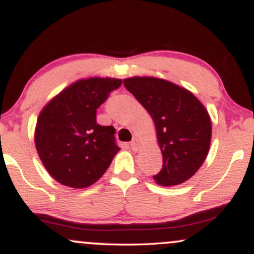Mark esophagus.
Returning <instances> with one entry per match:
<instances>
[{
	"label": "esophagus",
	"instance_id": "obj_1",
	"mask_svg": "<svg viewBox=\"0 0 254 254\" xmlns=\"http://www.w3.org/2000/svg\"><path fill=\"white\" fill-rule=\"evenodd\" d=\"M130 147H131V150H132V151H138L139 148H141V142H139V139L136 138V137H135V138L131 141Z\"/></svg>",
	"mask_w": 254,
	"mask_h": 254
}]
</instances>
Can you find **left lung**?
I'll list each match as a JSON object with an SVG mask.
<instances>
[{
  "label": "left lung",
  "instance_id": "left-lung-1",
  "mask_svg": "<svg viewBox=\"0 0 254 254\" xmlns=\"http://www.w3.org/2000/svg\"><path fill=\"white\" fill-rule=\"evenodd\" d=\"M123 81L155 124L164 162L154 176L155 183L161 186L185 183L208 156L212 129L208 110L193 93L165 78L133 76Z\"/></svg>",
  "mask_w": 254,
  "mask_h": 254
}]
</instances>
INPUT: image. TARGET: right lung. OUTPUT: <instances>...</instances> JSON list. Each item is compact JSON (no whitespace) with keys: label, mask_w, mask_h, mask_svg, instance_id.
<instances>
[{"label":"right lung","mask_w":254,"mask_h":254,"mask_svg":"<svg viewBox=\"0 0 254 254\" xmlns=\"http://www.w3.org/2000/svg\"><path fill=\"white\" fill-rule=\"evenodd\" d=\"M123 81L80 78L43 107L34 143L44 167L56 182L72 189L97 183L118 153L115 127L97 123V109Z\"/></svg>","instance_id":"add662e5"}]
</instances>
